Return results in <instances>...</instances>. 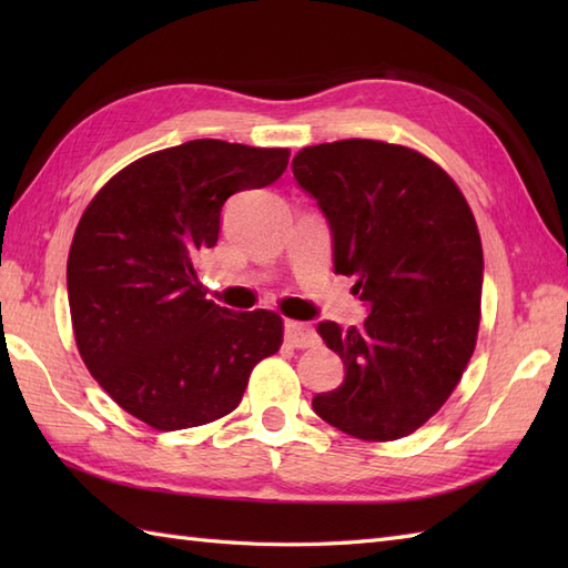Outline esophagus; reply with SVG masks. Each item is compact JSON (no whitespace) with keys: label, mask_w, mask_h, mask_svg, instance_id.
I'll return each mask as SVG.
<instances>
[{"label":"esophagus","mask_w":568,"mask_h":568,"mask_svg":"<svg viewBox=\"0 0 568 568\" xmlns=\"http://www.w3.org/2000/svg\"><path fill=\"white\" fill-rule=\"evenodd\" d=\"M285 342L295 348H307L317 344V332L303 322H285Z\"/></svg>","instance_id":"obj_1"}]
</instances>
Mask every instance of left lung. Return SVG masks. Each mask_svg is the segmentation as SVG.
Segmentation results:
<instances>
[{
    "label": "left lung",
    "instance_id": "8db88e82",
    "mask_svg": "<svg viewBox=\"0 0 568 568\" xmlns=\"http://www.w3.org/2000/svg\"><path fill=\"white\" fill-rule=\"evenodd\" d=\"M332 232L334 273L354 275L361 327L320 322L344 383L312 397L352 437L413 434L452 395L476 346L484 248L474 214L437 163L371 139L320 143L293 159Z\"/></svg>",
    "mask_w": 568,
    "mask_h": 568
}]
</instances>
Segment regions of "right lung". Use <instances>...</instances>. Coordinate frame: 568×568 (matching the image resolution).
I'll use <instances>...</instances> for the list:
<instances>
[{"instance_id":"right-lung-1","label":"right lung","mask_w":568,"mask_h":568,"mask_svg":"<svg viewBox=\"0 0 568 568\" xmlns=\"http://www.w3.org/2000/svg\"><path fill=\"white\" fill-rule=\"evenodd\" d=\"M287 149L197 139L143 155L106 183L72 236L68 303L84 366L153 429L200 427L241 403L253 366L283 344L268 310L204 300L195 261L224 202L275 183Z\"/></svg>"}]
</instances>
